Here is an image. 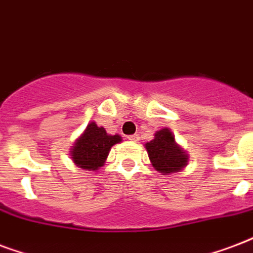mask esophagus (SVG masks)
<instances>
[{"instance_id":"1","label":"esophagus","mask_w":253,"mask_h":253,"mask_svg":"<svg viewBox=\"0 0 253 253\" xmlns=\"http://www.w3.org/2000/svg\"><path fill=\"white\" fill-rule=\"evenodd\" d=\"M128 140H131V142H138V140H139V136H138V135H130V136H128Z\"/></svg>"}]
</instances>
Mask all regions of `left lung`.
<instances>
[{"label":"left lung","instance_id":"obj_1","mask_svg":"<svg viewBox=\"0 0 253 253\" xmlns=\"http://www.w3.org/2000/svg\"><path fill=\"white\" fill-rule=\"evenodd\" d=\"M144 147L152 167L162 175L180 172L188 165V154L176 143L175 136L167 127L157 131L154 139L144 144Z\"/></svg>","mask_w":253,"mask_h":253}]
</instances>
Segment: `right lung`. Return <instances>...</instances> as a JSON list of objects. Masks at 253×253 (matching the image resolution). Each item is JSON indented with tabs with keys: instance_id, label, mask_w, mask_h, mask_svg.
Wrapping results in <instances>:
<instances>
[{
	"instance_id": "obj_1",
	"label": "right lung",
	"mask_w": 253,
	"mask_h": 253,
	"mask_svg": "<svg viewBox=\"0 0 253 253\" xmlns=\"http://www.w3.org/2000/svg\"><path fill=\"white\" fill-rule=\"evenodd\" d=\"M121 142V135L107 134L103 127H98L95 122H90L71 147V161L80 169L96 171L106 163L111 147Z\"/></svg>"
}]
</instances>
